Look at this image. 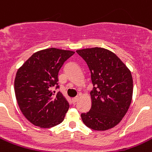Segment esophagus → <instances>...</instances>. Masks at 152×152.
Segmentation results:
<instances>
[{"label": "esophagus", "mask_w": 152, "mask_h": 152, "mask_svg": "<svg viewBox=\"0 0 152 152\" xmlns=\"http://www.w3.org/2000/svg\"><path fill=\"white\" fill-rule=\"evenodd\" d=\"M78 96H75V97L72 98V102H73V103H76V102L78 100Z\"/></svg>", "instance_id": "34e87169"}]
</instances>
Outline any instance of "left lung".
I'll use <instances>...</instances> for the list:
<instances>
[{
	"instance_id": "left-lung-1",
	"label": "left lung",
	"mask_w": 152,
	"mask_h": 152,
	"mask_svg": "<svg viewBox=\"0 0 152 152\" xmlns=\"http://www.w3.org/2000/svg\"><path fill=\"white\" fill-rule=\"evenodd\" d=\"M76 52L88 64L94 85L90 93L91 110L80 115L83 123L96 131L113 128L121 122L131 104L133 94L131 72L115 53L104 48Z\"/></svg>"
}]
</instances>
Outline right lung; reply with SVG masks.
<instances>
[{
    "mask_svg": "<svg viewBox=\"0 0 152 152\" xmlns=\"http://www.w3.org/2000/svg\"><path fill=\"white\" fill-rule=\"evenodd\" d=\"M75 52L49 48L32 55L17 70L14 91L23 116L34 126L51 128L64 120L69 108L66 98L52 88L64 62ZM58 88V86L56 88Z\"/></svg>",
    "mask_w": 152,
    "mask_h": 152,
    "instance_id": "1",
    "label": "right lung"
}]
</instances>
